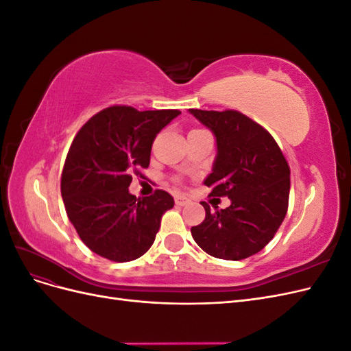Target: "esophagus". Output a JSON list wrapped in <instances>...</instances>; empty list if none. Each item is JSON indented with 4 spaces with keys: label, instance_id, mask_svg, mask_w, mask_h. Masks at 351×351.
Listing matches in <instances>:
<instances>
[{
    "label": "esophagus",
    "instance_id": "34e87169",
    "mask_svg": "<svg viewBox=\"0 0 351 351\" xmlns=\"http://www.w3.org/2000/svg\"><path fill=\"white\" fill-rule=\"evenodd\" d=\"M189 204V200L184 197H176V205L177 206H184Z\"/></svg>",
    "mask_w": 351,
    "mask_h": 351
}]
</instances>
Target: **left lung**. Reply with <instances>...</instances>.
<instances>
[{
  "label": "left lung",
  "instance_id": "left-lung-1",
  "mask_svg": "<svg viewBox=\"0 0 351 351\" xmlns=\"http://www.w3.org/2000/svg\"><path fill=\"white\" fill-rule=\"evenodd\" d=\"M189 112L214 133L217 156L204 184L209 196H228L231 205L206 210L192 227L197 246L218 259L240 261L261 252L280 228L289 208L290 167L274 137L239 111Z\"/></svg>",
  "mask_w": 351,
  "mask_h": 351
}]
</instances>
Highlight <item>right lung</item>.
<instances>
[{
  "instance_id": "obj_1",
  "label": "right lung",
  "mask_w": 351,
  "mask_h": 351,
  "mask_svg": "<svg viewBox=\"0 0 351 351\" xmlns=\"http://www.w3.org/2000/svg\"><path fill=\"white\" fill-rule=\"evenodd\" d=\"M180 114L115 105L93 115L74 137L61 176V196L79 237L99 256L129 262L154 244L174 199L164 190L137 199L129 192L130 174L149 167L156 134Z\"/></svg>"
}]
</instances>
